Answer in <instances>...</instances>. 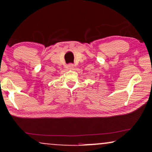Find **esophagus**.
Instances as JSON below:
<instances>
[{
  "mask_svg": "<svg viewBox=\"0 0 152 152\" xmlns=\"http://www.w3.org/2000/svg\"><path fill=\"white\" fill-rule=\"evenodd\" d=\"M68 68H69L70 69H72V68H74V64L72 63L68 64Z\"/></svg>",
  "mask_w": 152,
  "mask_h": 152,
  "instance_id": "34e87169",
  "label": "esophagus"
}]
</instances>
